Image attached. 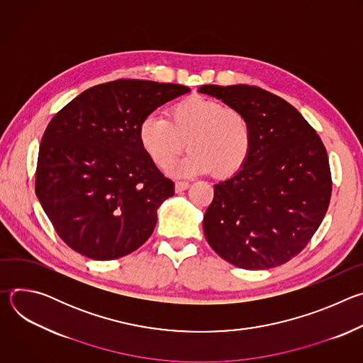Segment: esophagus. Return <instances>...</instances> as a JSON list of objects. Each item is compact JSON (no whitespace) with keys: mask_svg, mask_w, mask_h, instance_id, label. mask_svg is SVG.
<instances>
[{"mask_svg":"<svg viewBox=\"0 0 363 363\" xmlns=\"http://www.w3.org/2000/svg\"><path fill=\"white\" fill-rule=\"evenodd\" d=\"M189 188V184L188 182H185V181H178V182H175V192H182V191H185V189H188Z\"/></svg>","mask_w":363,"mask_h":363,"instance_id":"obj_1","label":"esophagus"}]
</instances>
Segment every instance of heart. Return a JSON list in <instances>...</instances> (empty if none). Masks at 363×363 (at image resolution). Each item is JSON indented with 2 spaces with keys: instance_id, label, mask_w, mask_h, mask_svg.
Instances as JSON below:
<instances>
[{
  "instance_id": "b5f03b06",
  "label": "heart",
  "mask_w": 363,
  "mask_h": 363,
  "mask_svg": "<svg viewBox=\"0 0 363 363\" xmlns=\"http://www.w3.org/2000/svg\"><path fill=\"white\" fill-rule=\"evenodd\" d=\"M138 140L158 168H168L186 146L191 152L177 172L196 175L211 171L227 178L247 162L252 128L241 111L208 97L191 96L175 103L168 111V121L157 115L145 116L138 126Z\"/></svg>"
}]
</instances>
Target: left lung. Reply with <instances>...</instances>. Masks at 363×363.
Instances as JSON below:
<instances>
[{"label":"left lung","instance_id":"obj_1","mask_svg":"<svg viewBox=\"0 0 363 363\" xmlns=\"http://www.w3.org/2000/svg\"><path fill=\"white\" fill-rule=\"evenodd\" d=\"M199 93L241 111L252 128L244 167L214 185L203 234L225 262L267 270L297 255L322 224L332 194L328 152L284 99L247 84H205Z\"/></svg>","mask_w":363,"mask_h":363}]
</instances>
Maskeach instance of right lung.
I'll list each match as a JSON object with an SVG mask.
<instances>
[{"instance_id":"1","label":"right lung","mask_w":363,"mask_h":363,"mask_svg":"<svg viewBox=\"0 0 363 363\" xmlns=\"http://www.w3.org/2000/svg\"><path fill=\"white\" fill-rule=\"evenodd\" d=\"M188 91L174 83L115 80L84 90L51 119L40 143L35 195L70 248L108 262L150 237L174 182L142 150L138 126Z\"/></svg>"}]
</instances>
